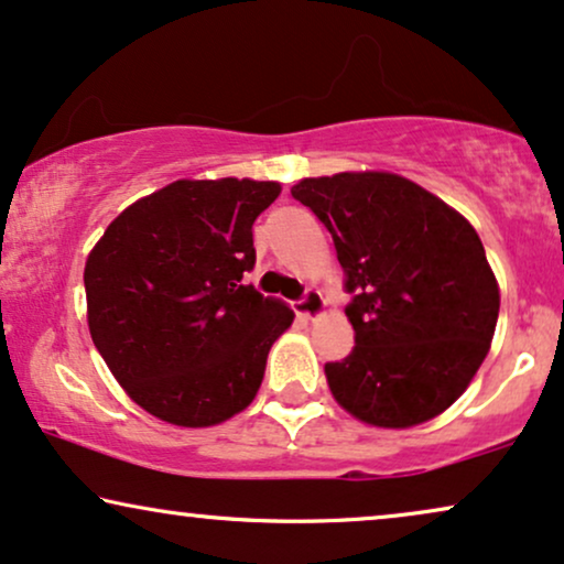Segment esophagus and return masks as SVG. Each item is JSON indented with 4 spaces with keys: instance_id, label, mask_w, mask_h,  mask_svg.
Instances as JSON below:
<instances>
[{
    "instance_id": "obj_1",
    "label": "esophagus",
    "mask_w": 564,
    "mask_h": 564,
    "mask_svg": "<svg viewBox=\"0 0 564 564\" xmlns=\"http://www.w3.org/2000/svg\"><path fill=\"white\" fill-rule=\"evenodd\" d=\"M294 312L302 319L323 317L325 315V299H323V294H319V291H315V289H310L304 294V299H299V302L294 304Z\"/></svg>"
}]
</instances>
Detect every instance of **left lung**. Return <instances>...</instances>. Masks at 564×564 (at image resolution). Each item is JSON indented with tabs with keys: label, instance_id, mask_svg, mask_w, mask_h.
Instances as JSON below:
<instances>
[{
	"label": "left lung",
	"instance_id": "1",
	"mask_svg": "<svg viewBox=\"0 0 564 564\" xmlns=\"http://www.w3.org/2000/svg\"><path fill=\"white\" fill-rule=\"evenodd\" d=\"M330 231L356 346L325 365L354 419L409 430L447 411L487 359L500 286L479 234L445 199L390 171L306 176L291 187Z\"/></svg>",
	"mask_w": 564,
	"mask_h": 564
}]
</instances>
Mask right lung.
<instances>
[{
    "mask_svg": "<svg viewBox=\"0 0 564 564\" xmlns=\"http://www.w3.org/2000/svg\"><path fill=\"white\" fill-rule=\"evenodd\" d=\"M278 182L176 180L134 199L85 260L88 330L124 393L174 426H216L258 395L270 346L294 323L262 296L252 224Z\"/></svg>",
    "mask_w": 564,
    "mask_h": 564,
    "instance_id": "1",
    "label": "right lung"
}]
</instances>
